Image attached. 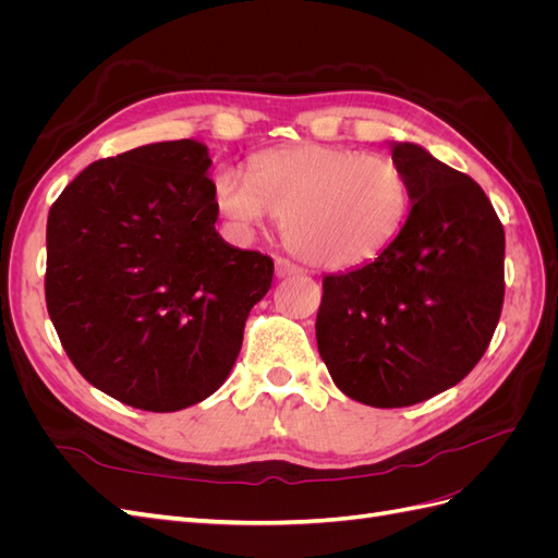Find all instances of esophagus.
I'll use <instances>...</instances> for the list:
<instances>
[{
  "instance_id": "1",
  "label": "esophagus",
  "mask_w": 558,
  "mask_h": 558,
  "mask_svg": "<svg viewBox=\"0 0 558 558\" xmlns=\"http://www.w3.org/2000/svg\"><path fill=\"white\" fill-rule=\"evenodd\" d=\"M275 269H277V277H279V279H283V277H295V275L305 272V269H302V267L295 265V263H291L289 258H277Z\"/></svg>"
}]
</instances>
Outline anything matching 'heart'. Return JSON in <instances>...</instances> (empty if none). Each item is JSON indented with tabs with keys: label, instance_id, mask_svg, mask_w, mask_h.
<instances>
[{
	"label": "heart",
	"instance_id": "b5f03b06",
	"mask_svg": "<svg viewBox=\"0 0 558 558\" xmlns=\"http://www.w3.org/2000/svg\"><path fill=\"white\" fill-rule=\"evenodd\" d=\"M211 195L232 234L248 240L279 216L291 248L324 267L377 258L412 209V183L393 158L326 144L265 150L248 174L226 167Z\"/></svg>",
	"mask_w": 558,
	"mask_h": 558
}]
</instances>
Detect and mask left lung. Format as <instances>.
I'll return each instance as SVG.
<instances>
[{
  "mask_svg": "<svg viewBox=\"0 0 558 558\" xmlns=\"http://www.w3.org/2000/svg\"><path fill=\"white\" fill-rule=\"evenodd\" d=\"M412 209L375 260L324 277L316 344L344 396L408 408L480 363L505 295V232L468 174L424 146L393 142Z\"/></svg>",
  "mask_w": 558,
  "mask_h": 558,
  "instance_id": "left-lung-1",
  "label": "left lung"
}]
</instances>
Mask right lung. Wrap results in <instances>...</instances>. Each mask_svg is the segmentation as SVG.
<instances>
[{"instance_id": "add662e5", "label": "right lung", "mask_w": 558, "mask_h": 558, "mask_svg": "<svg viewBox=\"0 0 558 558\" xmlns=\"http://www.w3.org/2000/svg\"><path fill=\"white\" fill-rule=\"evenodd\" d=\"M209 148L158 142L88 165L46 226V307L74 367L146 412L216 393L275 263L216 232Z\"/></svg>"}]
</instances>
